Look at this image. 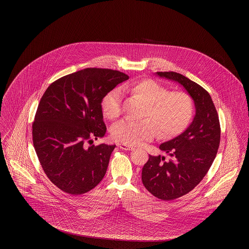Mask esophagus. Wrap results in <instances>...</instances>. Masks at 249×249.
Instances as JSON below:
<instances>
[{
  "instance_id": "obj_1",
  "label": "esophagus",
  "mask_w": 249,
  "mask_h": 249,
  "mask_svg": "<svg viewBox=\"0 0 249 249\" xmlns=\"http://www.w3.org/2000/svg\"><path fill=\"white\" fill-rule=\"evenodd\" d=\"M118 146L120 147L121 149H123V150H132V149H133V147H132V146H129V145L124 144V143H119V144H118Z\"/></svg>"
}]
</instances>
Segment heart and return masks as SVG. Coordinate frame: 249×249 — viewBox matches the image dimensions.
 I'll return each mask as SVG.
<instances>
[{"instance_id":"heart-1","label":"heart","mask_w":249,"mask_h":249,"mask_svg":"<svg viewBox=\"0 0 249 249\" xmlns=\"http://www.w3.org/2000/svg\"><path fill=\"white\" fill-rule=\"evenodd\" d=\"M121 89L111 90L104 98L102 108L107 119H116L122 113L123 91L139 98L146 104L143 117L139 121L123 119L115 124L111 134L117 142L137 145L150 141L158 135L170 138L178 135L190 123L192 103L190 97L181 91L168 92L162 85L152 79L126 84Z\"/></svg>"}]
</instances>
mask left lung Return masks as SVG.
<instances>
[{"instance_id":"obj_1","label":"left lung","mask_w":249,"mask_h":249,"mask_svg":"<svg viewBox=\"0 0 249 249\" xmlns=\"http://www.w3.org/2000/svg\"><path fill=\"white\" fill-rule=\"evenodd\" d=\"M157 75L181 85L192 98L195 116L187 130L160 145L171 157L151 156L143 165L142 181L155 197L171 201L189 193L207 174L220 142V125L210 94L188 77L175 71Z\"/></svg>"}]
</instances>
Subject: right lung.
<instances>
[{
    "label": "right lung",
    "instance_id": "obj_1",
    "mask_svg": "<svg viewBox=\"0 0 249 249\" xmlns=\"http://www.w3.org/2000/svg\"><path fill=\"white\" fill-rule=\"evenodd\" d=\"M128 79L116 70L86 68L60 77L42 96L33 142L45 174L59 190L80 195L103 180L116 144L88 142L105 136L103 99Z\"/></svg>",
    "mask_w": 249,
    "mask_h": 249
}]
</instances>
